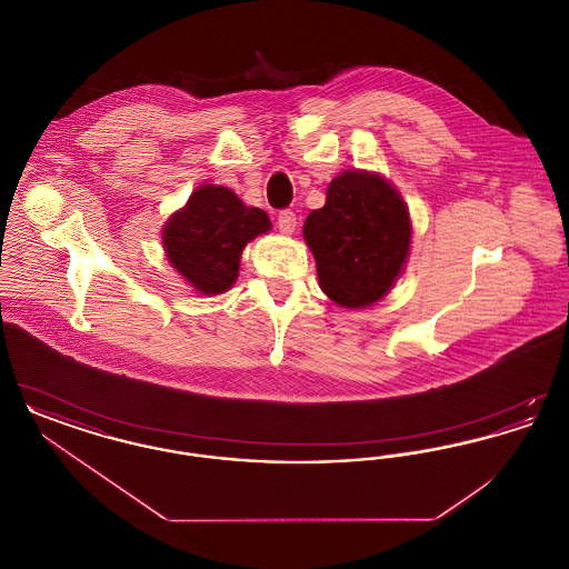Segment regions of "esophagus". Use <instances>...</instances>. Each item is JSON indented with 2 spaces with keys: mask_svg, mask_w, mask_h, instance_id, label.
Returning a JSON list of instances; mask_svg holds the SVG:
<instances>
[{
  "mask_svg": "<svg viewBox=\"0 0 569 569\" xmlns=\"http://www.w3.org/2000/svg\"><path fill=\"white\" fill-rule=\"evenodd\" d=\"M277 226L281 234H292L297 230V216L290 209H286L277 216Z\"/></svg>",
  "mask_w": 569,
  "mask_h": 569,
  "instance_id": "1",
  "label": "esophagus"
}]
</instances>
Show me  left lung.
<instances>
[{"mask_svg":"<svg viewBox=\"0 0 569 569\" xmlns=\"http://www.w3.org/2000/svg\"><path fill=\"white\" fill-rule=\"evenodd\" d=\"M320 288L341 307L378 302L406 264L411 221L406 202L379 174L348 170L330 181L326 204L302 226Z\"/></svg>","mask_w":569,"mask_h":569,"instance_id":"8db88e82","label":"left lung"}]
</instances>
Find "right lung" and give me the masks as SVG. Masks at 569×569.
Masks as SVG:
<instances>
[{
  "mask_svg": "<svg viewBox=\"0 0 569 569\" xmlns=\"http://www.w3.org/2000/svg\"><path fill=\"white\" fill-rule=\"evenodd\" d=\"M267 230L271 219L262 209L244 207L228 188L202 186L168 219L162 239L170 264L200 295H221L239 277L244 244Z\"/></svg>",
  "mask_w": 569,
  "mask_h": 569,
  "instance_id": "add662e5",
  "label": "right lung"
}]
</instances>
